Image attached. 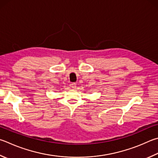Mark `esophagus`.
Segmentation results:
<instances>
[{"instance_id":"obj_1","label":"esophagus","mask_w":158,"mask_h":158,"mask_svg":"<svg viewBox=\"0 0 158 158\" xmlns=\"http://www.w3.org/2000/svg\"><path fill=\"white\" fill-rule=\"evenodd\" d=\"M70 86H71L72 88L75 89L76 87H77V84H76V83H72V84H70Z\"/></svg>"}]
</instances>
